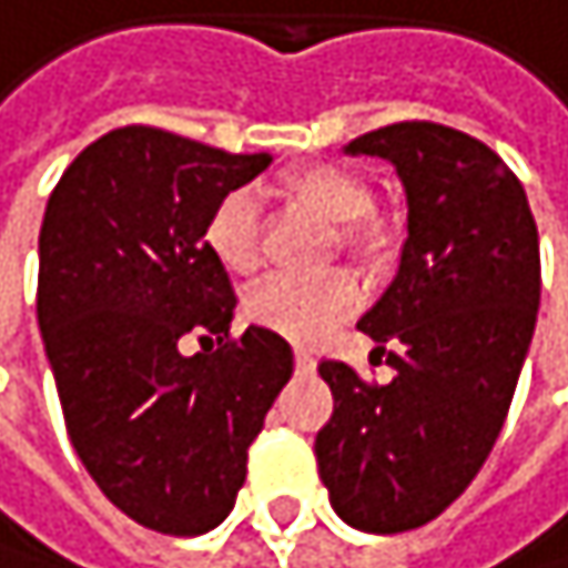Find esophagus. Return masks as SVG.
Listing matches in <instances>:
<instances>
[{"instance_id":"esophagus-1","label":"esophagus","mask_w":568,"mask_h":568,"mask_svg":"<svg viewBox=\"0 0 568 568\" xmlns=\"http://www.w3.org/2000/svg\"><path fill=\"white\" fill-rule=\"evenodd\" d=\"M296 372L300 376H313V372H317V358H313V352L296 348Z\"/></svg>"}]
</instances>
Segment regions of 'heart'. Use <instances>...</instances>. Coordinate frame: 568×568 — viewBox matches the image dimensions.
Listing matches in <instances>:
<instances>
[{
    "mask_svg": "<svg viewBox=\"0 0 568 568\" xmlns=\"http://www.w3.org/2000/svg\"><path fill=\"white\" fill-rule=\"evenodd\" d=\"M290 196L327 220L331 227H345L341 241L352 251H368L372 237L355 223L368 213V185L337 165H313L296 172L290 182ZM203 244L210 258L231 275H251L258 268V200L247 189L227 192L206 216ZM358 286L352 275L324 278H268L247 296V317L265 331H275L300 345L321 341L345 313L355 306Z\"/></svg>",
    "mask_w": 568,
    "mask_h": 568,
    "instance_id": "heart-1",
    "label": "heart"
}]
</instances>
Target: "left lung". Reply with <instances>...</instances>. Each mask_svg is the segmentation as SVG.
<instances>
[{
    "mask_svg": "<svg viewBox=\"0 0 568 568\" xmlns=\"http://www.w3.org/2000/svg\"><path fill=\"white\" fill-rule=\"evenodd\" d=\"M345 154L389 161L407 200L396 275L358 321L396 376L324 362L334 414L313 452L334 514L396 535L435 520L500 435L538 321V227L517 175L462 130L393 123Z\"/></svg>",
    "mask_w": 568,
    "mask_h": 568,
    "instance_id": "left-lung-1",
    "label": "left lung"
}]
</instances>
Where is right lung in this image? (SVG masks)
<instances>
[{"label": "right lung", "instance_id": "obj_1", "mask_svg": "<svg viewBox=\"0 0 568 568\" xmlns=\"http://www.w3.org/2000/svg\"><path fill=\"white\" fill-rule=\"evenodd\" d=\"M272 165L154 126L102 133L71 161L40 223L37 324L68 438L126 517L203 535L234 510L290 341H227L234 286L203 244L227 192ZM185 336L217 337L189 356Z\"/></svg>", "mask_w": 568, "mask_h": 568}]
</instances>
